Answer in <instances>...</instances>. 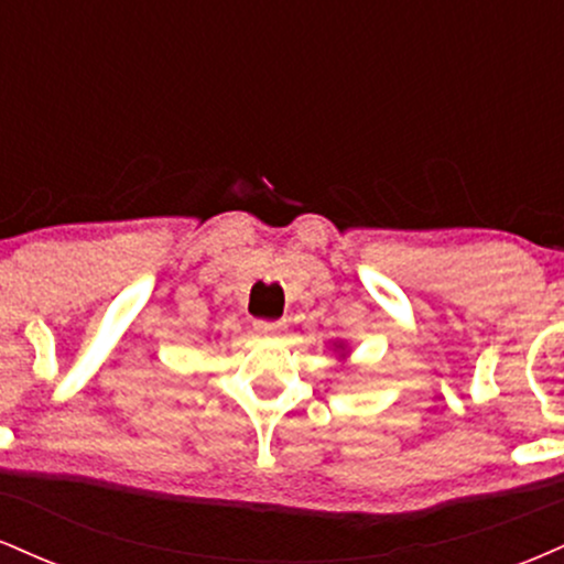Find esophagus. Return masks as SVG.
<instances>
[{"label":"esophagus","instance_id":"1","mask_svg":"<svg viewBox=\"0 0 564 564\" xmlns=\"http://www.w3.org/2000/svg\"><path fill=\"white\" fill-rule=\"evenodd\" d=\"M254 328L260 334H278V332H283V323L281 321H257Z\"/></svg>","mask_w":564,"mask_h":564}]
</instances>
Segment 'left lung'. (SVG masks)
Returning <instances> with one entry per match:
<instances>
[{
  "mask_svg": "<svg viewBox=\"0 0 564 564\" xmlns=\"http://www.w3.org/2000/svg\"><path fill=\"white\" fill-rule=\"evenodd\" d=\"M334 352L336 355H339V360H347V345H345V341H334Z\"/></svg>",
  "mask_w": 564,
  "mask_h": 564,
  "instance_id": "8db88e82",
  "label": "left lung"
}]
</instances>
